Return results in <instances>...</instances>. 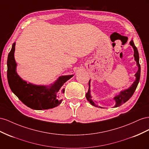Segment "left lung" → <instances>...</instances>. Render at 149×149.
Returning <instances> with one entry per match:
<instances>
[{"label": "left lung", "instance_id": "left-lung-1", "mask_svg": "<svg viewBox=\"0 0 149 149\" xmlns=\"http://www.w3.org/2000/svg\"><path fill=\"white\" fill-rule=\"evenodd\" d=\"M130 45L132 47L134 51V56L135 61H136V63H137V66L138 67V70L135 74V81L131 85V86L129 87L128 88L125 89L124 91H121L118 95H117L116 96H115L113 97V99L115 100V102H116V105H115L113 107H119V106L122 105L123 104L126 102L132 96L136 88H137L138 86V84L140 80V77H141V65H140V63H139V55L138 52V50L137 47H135L133 40H131V41L130 42ZM88 86H89L88 91V92L86 93V98L87 100L93 106H95V107H97L103 108L100 107V106H99L96 104V102H93L92 99V97L91 93V80H89Z\"/></svg>", "mask_w": 149, "mask_h": 149}]
</instances>
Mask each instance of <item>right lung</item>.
Segmentation results:
<instances>
[{"label":"right lung","mask_w":149,"mask_h":149,"mask_svg":"<svg viewBox=\"0 0 149 149\" xmlns=\"http://www.w3.org/2000/svg\"><path fill=\"white\" fill-rule=\"evenodd\" d=\"M15 42L12 44L7 58V79L12 92L27 107L34 110L52 109L60 105L62 99L59 95L64 91L63 85L74 75H62L49 86L27 83L17 72L14 58Z\"/></svg>","instance_id":"obj_1"}]
</instances>
